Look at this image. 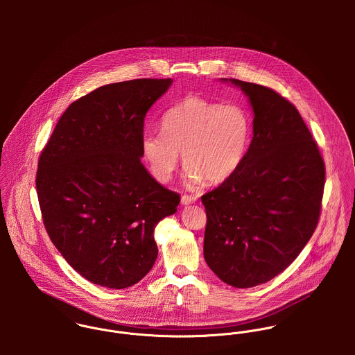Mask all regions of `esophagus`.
Here are the masks:
<instances>
[{
    "label": "esophagus",
    "instance_id": "obj_1",
    "mask_svg": "<svg viewBox=\"0 0 355 355\" xmlns=\"http://www.w3.org/2000/svg\"><path fill=\"white\" fill-rule=\"evenodd\" d=\"M182 205H190V203H194L197 201V197H194V196H182Z\"/></svg>",
    "mask_w": 355,
    "mask_h": 355
}]
</instances>
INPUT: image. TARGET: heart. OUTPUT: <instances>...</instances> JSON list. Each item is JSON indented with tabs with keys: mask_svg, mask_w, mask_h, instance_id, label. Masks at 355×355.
<instances>
[{
	"mask_svg": "<svg viewBox=\"0 0 355 355\" xmlns=\"http://www.w3.org/2000/svg\"><path fill=\"white\" fill-rule=\"evenodd\" d=\"M253 135V116L242 103L187 97L161 117V134L145 132L141 149L153 176L172 179L182 153L190 183L216 184L242 164Z\"/></svg>",
	"mask_w": 355,
	"mask_h": 355,
	"instance_id": "obj_1",
	"label": "heart"
}]
</instances>
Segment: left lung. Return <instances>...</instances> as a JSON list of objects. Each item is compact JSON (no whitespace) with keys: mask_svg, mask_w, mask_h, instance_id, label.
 Instances as JSON below:
<instances>
[{"mask_svg":"<svg viewBox=\"0 0 355 355\" xmlns=\"http://www.w3.org/2000/svg\"><path fill=\"white\" fill-rule=\"evenodd\" d=\"M230 82L252 103L253 139L239 168L202 196L203 255L224 283L249 288L282 273L310 241L325 165L291 102L261 85Z\"/></svg>","mask_w":355,"mask_h":355,"instance_id":"obj_1","label":"left lung"}]
</instances>
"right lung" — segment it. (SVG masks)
<instances>
[{
  "instance_id": "1",
  "label": "right lung",
  "mask_w": 355,
  "mask_h": 355,
  "mask_svg": "<svg viewBox=\"0 0 355 355\" xmlns=\"http://www.w3.org/2000/svg\"><path fill=\"white\" fill-rule=\"evenodd\" d=\"M172 79L101 86L72 102L38 159L37 194L55 249L85 279L121 290L150 270L154 228L180 196L141 162L148 110Z\"/></svg>"
}]
</instances>
